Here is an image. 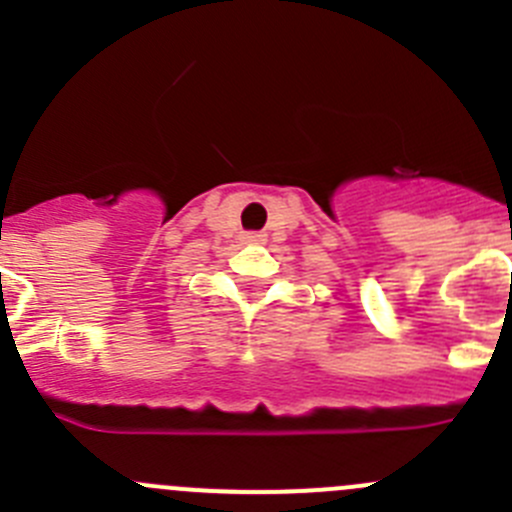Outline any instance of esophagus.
<instances>
[{
    "label": "esophagus",
    "mask_w": 512,
    "mask_h": 512,
    "mask_svg": "<svg viewBox=\"0 0 512 512\" xmlns=\"http://www.w3.org/2000/svg\"><path fill=\"white\" fill-rule=\"evenodd\" d=\"M242 240L250 242V245H262V242H265V235H260V232H247Z\"/></svg>",
    "instance_id": "obj_1"
}]
</instances>
